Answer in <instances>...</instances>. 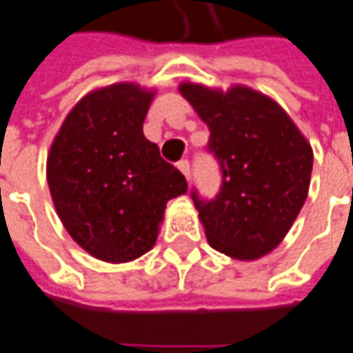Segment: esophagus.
Masks as SVG:
<instances>
[{
  "label": "esophagus",
  "mask_w": 353,
  "mask_h": 353,
  "mask_svg": "<svg viewBox=\"0 0 353 353\" xmlns=\"http://www.w3.org/2000/svg\"><path fill=\"white\" fill-rule=\"evenodd\" d=\"M177 168L181 170V174H183L187 179L191 177V162H189V160H181V162H177Z\"/></svg>",
  "instance_id": "esophagus-1"
}]
</instances>
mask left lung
<instances>
[{"label":"left lung","instance_id":"1","mask_svg":"<svg viewBox=\"0 0 353 353\" xmlns=\"http://www.w3.org/2000/svg\"><path fill=\"white\" fill-rule=\"evenodd\" d=\"M189 101L210 130L206 152L221 174L218 193L191 199L212 248L236 260L273 250L304 206L314 166L307 145L287 112L248 88L228 93L183 83Z\"/></svg>","mask_w":353,"mask_h":353}]
</instances>
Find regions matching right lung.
<instances>
[{
    "mask_svg": "<svg viewBox=\"0 0 353 353\" xmlns=\"http://www.w3.org/2000/svg\"><path fill=\"white\" fill-rule=\"evenodd\" d=\"M152 93L117 83L85 95L51 145L49 191L74 241L105 262L151 250L183 174L143 135Z\"/></svg>",
    "mask_w": 353,
    "mask_h": 353,
    "instance_id": "1",
    "label": "right lung"
}]
</instances>
